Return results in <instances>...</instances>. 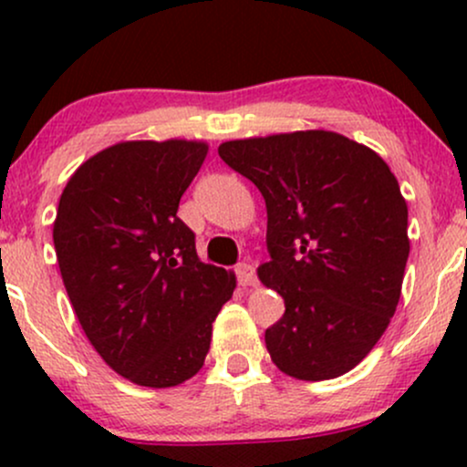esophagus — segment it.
I'll use <instances>...</instances> for the list:
<instances>
[{
	"mask_svg": "<svg viewBox=\"0 0 467 467\" xmlns=\"http://www.w3.org/2000/svg\"><path fill=\"white\" fill-rule=\"evenodd\" d=\"M237 278H239V283L244 287L256 285V272H254V267H252L250 264H239L237 265Z\"/></svg>",
	"mask_w": 467,
	"mask_h": 467,
	"instance_id": "obj_1",
	"label": "esophagus"
}]
</instances>
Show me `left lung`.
<instances>
[{"mask_svg":"<svg viewBox=\"0 0 467 467\" xmlns=\"http://www.w3.org/2000/svg\"><path fill=\"white\" fill-rule=\"evenodd\" d=\"M217 151L265 200L270 261L256 275L285 301L265 331L272 362L307 382L351 371L393 318L410 252L409 206L389 164L323 130Z\"/></svg>","mask_w":467,"mask_h":467,"instance_id":"8db88e82","label":"left lung"}]
</instances>
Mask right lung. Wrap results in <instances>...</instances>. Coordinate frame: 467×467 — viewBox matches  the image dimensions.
I'll use <instances>...</instances> for the list:
<instances>
[{
  "label": "right lung",
  "mask_w": 467,
  "mask_h": 467,
  "mask_svg": "<svg viewBox=\"0 0 467 467\" xmlns=\"http://www.w3.org/2000/svg\"><path fill=\"white\" fill-rule=\"evenodd\" d=\"M208 144L127 140L74 171L57 208L55 250L85 336L138 387L169 389L203 367L233 272L202 264L178 217Z\"/></svg>",
  "instance_id": "obj_1"
}]
</instances>
